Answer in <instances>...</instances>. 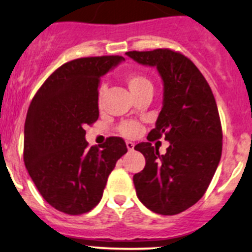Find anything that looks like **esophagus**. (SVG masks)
<instances>
[{"label":"esophagus","instance_id":"34e87169","mask_svg":"<svg viewBox=\"0 0 252 252\" xmlns=\"http://www.w3.org/2000/svg\"><path fill=\"white\" fill-rule=\"evenodd\" d=\"M126 148H128V151H134V147H135L134 142H131V141H126Z\"/></svg>","mask_w":252,"mask_h":252}]
</instances>
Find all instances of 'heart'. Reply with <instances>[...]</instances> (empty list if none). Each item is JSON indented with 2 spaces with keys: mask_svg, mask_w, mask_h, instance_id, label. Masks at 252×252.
<instances>
[{
  "mask_svg": "<svg viewBox=\"0 0 252 252\" xmlns=\"http://www.w3.org/2000/svg\"><path fill=\"white\" fill-rule=\"evenodd\" d=\"M124 81H126V86L129 87L132 95L136 96L140 93L145 92V91L153 90V85H152L151 80L147 76L143 75V74L137 73V71H130L124 77ZM104 92V88L101 87L99 90V98H101ZM120 131L124 136L128 137H134L141 132V126L140 124H137L136 122H126L120 126Z\"/></svg>",
  "mask_w": 252,
  "mask_h": 252,
  "instance_id": "obj_1",
  "label": "heart"
}]
</instances>
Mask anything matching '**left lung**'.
<instances>
[{
    "label": "left lung",
    "mask_w": 252,
    "mask_h": 252,
    "mask_svg": "<svg viewBox=\"0 0 252 252\" xmlns=\"http://www.w3.org/2000/svg\"><path fill=\"white\" fill-rule=\"evenodd\" d=\"M135 62L156 67L164 84L162 107L148 141L170 142L160 156L151 142L135 146L146 159L134 175L139 200L152 212L175 215L206 192L220 162L222 130L214 95L197 67L168 49L126 52Z\"/></svg>",
    "instance_id": "1"
}]
</instances>
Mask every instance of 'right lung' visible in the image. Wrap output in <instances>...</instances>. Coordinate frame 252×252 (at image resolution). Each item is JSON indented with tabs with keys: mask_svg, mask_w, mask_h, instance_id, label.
<instances>
[{
	"mask_svg": "<svg viewBox=\"0 0 252 252\" xmlns=\"http://www.w3.org/2000/svg\"><path fill=\"white\" fill-rule=\"evenodd\" d=\"M124 57H85L64 63L35 93L24 129V161L44 200L70 215L100 202L107 177L128 152L121 137L88 147L86 124L98 120L100 77Z\"/></svg>",
	"mask_w": 252,
	"mask_h": 252,
	"instance_id": "obj_1",
	"label": "right lung"
}]
</instances>
